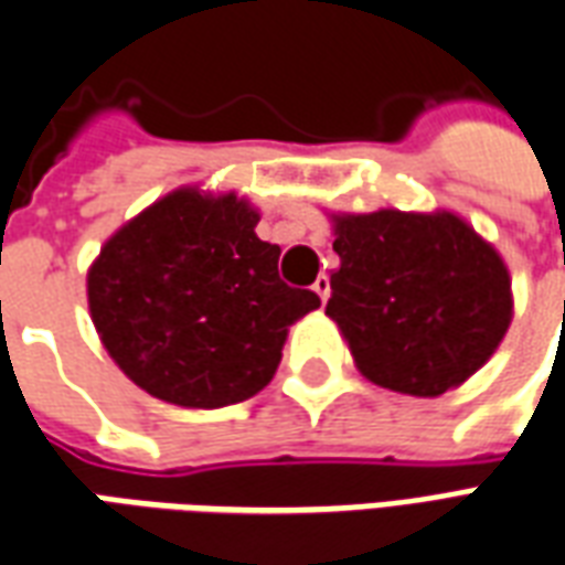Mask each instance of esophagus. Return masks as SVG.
Listing matches in <instances>:
<instances>
[{"instance_id":"1","label":"esophagus","mask_w":565,"mask_h":565,"mask_svg":"<svg viewBox=\"0 0 565 565\" xmlns=\"http://www.w3.org/2000/svg\"><path fill=\"white\" fill-rule=\"evenodd\" d=\"M315 294L320 296V302H326V299H329V275H317Z\"/></svg>"}]
</instances>
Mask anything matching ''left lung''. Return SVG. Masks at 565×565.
Masks as SVG:
<instances>
[{
  "mask_svg": "<svg viewBox=\"0 0 565 565\" xmlns=\"http://www.w3.org/2000/svg\"><path fill=\"white\" fill-rule=\"evenodd\" d=\"M326 315L359 371L404 395H443L491 359L512 320L500 254L449 212L335 218Z\"/></svg>",
  "mask_w": 565,
  "mask_h": 565,
  "instance_id": "left-lung-1",
  "label": "left lung"
}]
</instances>
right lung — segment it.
Segmentation results:
<instances>
[{"label":"right lung","mask_w":565,"mask_h":565,"mask_svg":"<svg viewBox=\"0 0 565 565\" xmlns=\"http://www.w3.org/2000/svg\"><path fill=\"white\" fill-rule=\"evenodd\" d=\"M236 194L173 191L125 224L89 269V311L107 353L149 395L227 407L257 395L281 362L287 326L315 290L278 275L281 248Z\"/></svg>","instance_id":"add662e5"}]
</instances>
